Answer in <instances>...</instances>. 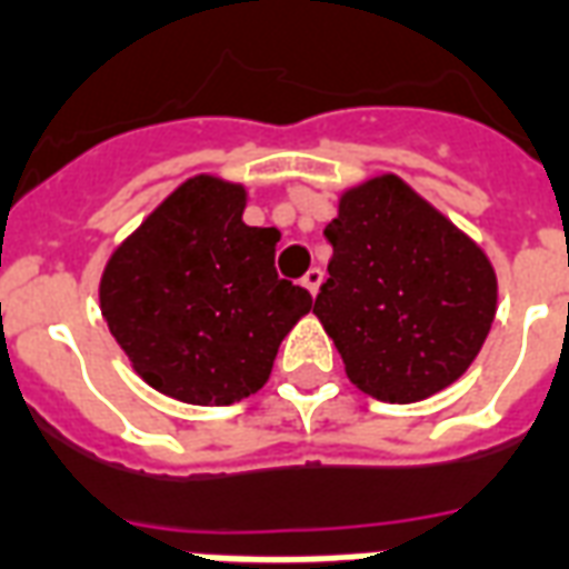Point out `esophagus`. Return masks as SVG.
Returning a JSON list of instances; mask_svg holds the SVG:
<instances>
[{
  "label": "esophagus",
  "instance_id": "34e87169",
  "mask_svg": "<svg viewBox=\"0 0 569 569\" xmlns=\"http://www.w3.org/2000/svg\"><path fill=\"white\" fill-rule=\"evenodd\" d=\"M322 277H325V271L322 268H310V271H307V274H303V289H307V292L310 295H316L319 292V286H322Z\"/></svg>",
  "mask_w": 569,
  "mask_h": 569
}]
</instances>
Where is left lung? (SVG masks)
I'll list each match as a JSON object with an SVG mask.
<instances>
[{"mask_svg":"<svg viewBox=\"0 0 569 569\" xmlns=\"http://www.w3.org/2000/svg\"><path fill=\"white\" fill-rule=\"evenodd\" d=\"M313 313L349 379L385 402L427 400L468 370L496 319V271L397 176L342 193Z\"/></svg>","mask_w":569,"mask_h":569,"instance_id":"1","label":"left lung"}]
</instances>
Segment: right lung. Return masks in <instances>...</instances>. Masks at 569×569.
<instances>
[{
    "instance_id": "right-lung-1",
    "label": "right lung",
    "mask_w": 569,
    "mask_h": 569,
    "mask_svg": "<svg viewBox=\"0 0 569 569\" xmlns=\"http://www.w3.org/2000/svg\"><path fill=\"white\" fill-rule=\"evenodd\" d=\"M247 193L197 176L112 253L101 313L133 370L190 406H232L262 388L313 298L280 280L277 229L247 227Z\"/></svg>"
}]
</instances>
